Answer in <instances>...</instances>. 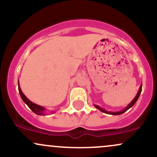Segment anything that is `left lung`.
Here are the masks:
<instances>
[{
    "mask_svg": "<svg viewBox=\"0 0 157 157\" xmlns=\"http://www.w3.org/2000/svg\"><path fill=\"white\" fill-rule=\"evenodd\" d=\"M141 91H142V84H141V86H140V90H139L137 94H136V97H134V100H133L132 101H131V102H130V103L128 104V105L126 106V107L125 108V109H123V110H122V111H117V112H111V111H106V110L102 109L101 107H100V106H98V105H94V106H95V108H97V109H99L100 111H102V112H103V113H109V114H111V115H119V114H121V113H123L124 112H125V111H127V110H128L129 109H131V108L132 107V106L134 105L135 102L137 101L139 97H140V94H141Z\"/></svg>",
    "mask_w": 157,
    "mask_h": 157,
    "instance_id": "obj_1",
    "label": "left lung"
}]
</instances>
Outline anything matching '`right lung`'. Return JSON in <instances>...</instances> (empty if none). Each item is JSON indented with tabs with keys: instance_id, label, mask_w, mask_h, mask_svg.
Masks as SVG:
<instances>
[{
	"instance_id": "add662e5",
	"label": "right lung",
	"mask_w": 157,
	"mask_h": 157,
	"mask_svg": "<svg viewBox=\"0 0 157 157\" xmlns=\"http://www.w3.org/2000/svg\"><path fill=\"white\" fill-rule=\"evenodd\" d=\"M18 90H19L20 95H21L23 101L27 105H28V107L29 108V109H31L34 113H36V114H37V115H44V113L45 111L44 108L43 107V106L38 105H37V104L34 103V102L30 101V100H29V99L27 98L26 96H25L24 94L22 92V91H21V88H20V86H19V82H18Z\"/></svg>"
}]
</instances>
